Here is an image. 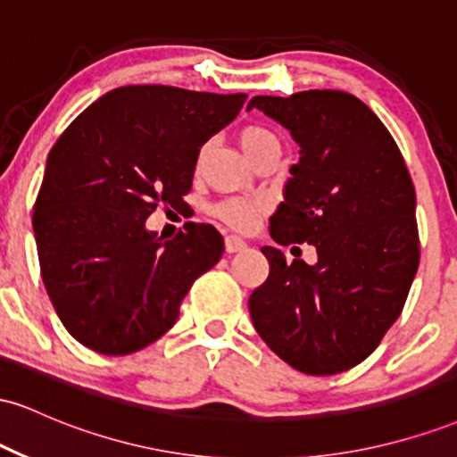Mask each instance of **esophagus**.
<instances>
[{
  "mask_svg": "<svg viewBox=\"0 0 457 457\" xmlns=\"http://www.w3.org/2000/svg\"><path fill=\"white\" fill-rule=\"evenodd\" d=\"M245 249L246 243L243 238H238V236H228V238H225V251H228V253H238V251Z\"/></svg>",
  "mask_w": 457,
  "mask_h": 457,
  "instance_id": "obj_1",
  "label": "esophagus"
}]
</instances>
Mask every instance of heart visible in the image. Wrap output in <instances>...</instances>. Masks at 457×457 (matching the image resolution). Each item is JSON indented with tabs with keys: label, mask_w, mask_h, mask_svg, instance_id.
I'll return each instance as SVG.
<instances>
[{
	"label": "heart",
	"mask_w": 457,
	"mask_h": 457,
	"mask_svg": "<svg viewBox=\"0 0 457 457\" xmlns=\"http://www.w3.org/2000/svg\"><path fill=\"white\" fill-rule=\"evenodd\" d=\"M240 145H243L246 154L251 156L258 152L262 145H266L269 141L277 139L275 133H270L266 127H260V124H249L238 133ZM266 211V202L260 197H232L225 199V202H219L217 206L212 208V212L217 214L221 221L232 225L236 229H249L253 228V223L258 221L260 214Z\"/></svg>",
	"instance_id": "heart-1"
}]
</instances>
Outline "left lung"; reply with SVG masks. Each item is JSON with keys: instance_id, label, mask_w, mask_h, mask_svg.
<instances>
[{"instance_id": "8db88e82", "label": "left lung", "mask_w": 457, "mask_h": 457, "mask_svg": "<svg viewBox=\"0 0 457 457\" xmlns=\"http://www.w3.org/2000/svg\"><path fill=\"white\" fill-rule=\"evenodd\" d=\"M301 145L270 236L309 243L318 262L262 246L270 270L253 295V327L279 359L309 376H333L378 348L400 318L419 269L414 187L395 139L353 94L307 90L253 96ZM298 249V246H295Z\"/></svg>"}]
</instances>
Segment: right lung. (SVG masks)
Returning <instances> with one entry per match:
<instances>
[{
  "label": "right lung",
  "mask_w": 457,
  "mask_h": 457,
  "mask_svg": "<svg viewBox=\"0 0 457 457\" xmlns=\"http://www.w3.org/2000/svg\"><path fill=\"white\" fill-rule=\"evenodd\" d=\"M246 94L124 86L71 122L46 159L34 234L46 295L68 333L107 356L133 354L176 324L193 281L223 255L208 223L162 240L159 204L191 191L199 148Z\"/></svg>",
  "instance_id": "add662e5"
}]
</instances>
